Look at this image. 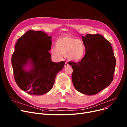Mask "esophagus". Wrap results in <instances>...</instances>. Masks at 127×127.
<instances>
[{
  "instance_id": "esophagus-1",
  "label": "esophagus",
  "mask_w": 127,
  "mask_h": 127,
  "mask_svg": "<svg viewBox=\"0 0 127 127\" xmlns=\"http://www.w3.org/2000/svg\"><path fill=\"white\" fill-rule=\"evenodd\" d=\"M69 66V64H68L67 62H65V65H64V66H65V67H66V66Z\"/></svg>"
}]
</instances>
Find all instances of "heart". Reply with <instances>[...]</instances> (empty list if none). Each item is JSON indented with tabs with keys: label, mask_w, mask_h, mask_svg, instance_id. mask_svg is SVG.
I'll return each mask as SVG.
<instances>
[{
	"label": "heart",
	"mask_w": 127,
	"mask_h": 127,
	"mask_svg": "<svg viewBox=\"0 0 127 127\" xmlns=\"http://www.w3.org/2000/svg\"><path fill=\"white\" fill-rule=\"evenodd\" d=\"M51 55L58 60L63 59V55L72 61H81L85 55V47L83 43L79 39L71 37L60 38L56 43V47L51 49Z\"/></svg>",
	"instance_id": "heart-1"
}]
</instances>
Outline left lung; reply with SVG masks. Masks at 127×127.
Wrapping results in <instances>:
<instances>
[{"mask_svg":"<svg viewBox=\"0 0 127 127\" xmlns=\"http://www.w3.org/2000/svg\"><path fill=\"white\" fill-rule=\"evenodd\" d=\"M82 38L84 57L78 63L69 62L73 69L72 81L78 92L93 95L112 82L116 59L110 43L102 35L86 34Z\"/></svg>","mask_w":127,"mask_h":127,"instance_id":"obj_1","label":"left lung"}]
</instances>
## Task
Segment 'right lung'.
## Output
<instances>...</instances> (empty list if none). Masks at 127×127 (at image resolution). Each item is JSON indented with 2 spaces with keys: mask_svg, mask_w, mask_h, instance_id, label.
Here are the masks:
<instances>
[{
  "mask_svg": "<svg viewBox=\"0 0 127 127\" xmlns=\"http://www.w3.org/2000/svg\"><path fill=\"white\" fill-rule=\"evenodd\" d=\"M51 38L43 31L31 30L16 42L11 59L13 74L17 85L29 94L42 95L49 92L64 67L65 62L51 61L48 52Z\"/></svg>",
  "mask_w": 127,
  "mask_h": 127,
  "instance_id": "1",
  "label": "right lung"
}]
</instances>
